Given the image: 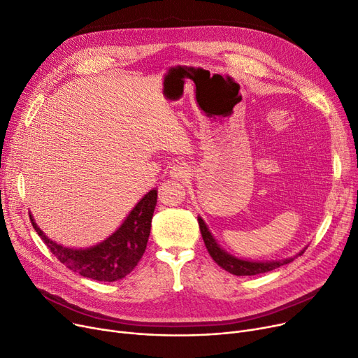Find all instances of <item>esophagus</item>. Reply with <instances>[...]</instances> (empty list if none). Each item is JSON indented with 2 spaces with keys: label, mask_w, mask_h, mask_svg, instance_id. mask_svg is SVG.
<instances>
[{
  "label": "esophagus",
  "mask_w": 358,
  "mask_h": 358,
  "mask_svg": "<svg viewBox=\"0 0 358 358\" xmlns=\"http://www.w3.org/2000/svg\"><path fill=\"white\" fill-rule=\"evenodd\" d=\"M189 172H191V169L188 164L178 163L172 167V170H170V175H172L175 179H185L189 176Z\"/></svg>",
  "instance_id": "1"
}]
</instances>
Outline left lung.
<instances>
[{
    "mask_svg": "<svg viewBox=\"0 0 358 358\" xmlns=\"http://www.w3.org/2000/svg\"><path fill=\"white\" fill-rule=\"evenodd\" d=\"M198 223L201 229V234L203 243H206V248L208 253L211 255V258L221 266L223 269L229 271L233 275H257V274H264V272L272 271L275 268H280L285 264H290L293 258H288L284 261H272V262H250V261H243V259H237L227 252L221 249L217 242L214 241V237L211 236L208 227L203 223V220L198 217ZM303 253V252H301ZM299 253V255H301Z\"/></svg>",
    "mask_w": 358,
    "mask_h": 358,
    "instance_id": "obj_1",
    "label": "left lung"
}]
</instances>
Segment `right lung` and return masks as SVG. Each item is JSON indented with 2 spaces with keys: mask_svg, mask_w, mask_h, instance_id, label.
Instances as JSON below:
<instances>
[{
  "mask_svg": "<svg viewBox=\"0 0 358 358\" xmlns=\"http://www.w3.org/2000/svg\"><path fill=\"white\" fill-rule=\"evenodd\" d=\"M157 202V191H150L105 242L89 249H70L57 245L43 234L30 215L33 229L68 269L96 281L112 282L127 277L137 266L147 248L151 218Z\"/></svg>",
  "mask_w": 358,
  "mask_h": 358,
  "instance_id": "obj_1",
  "label": "right lung"
}]
</instances>
